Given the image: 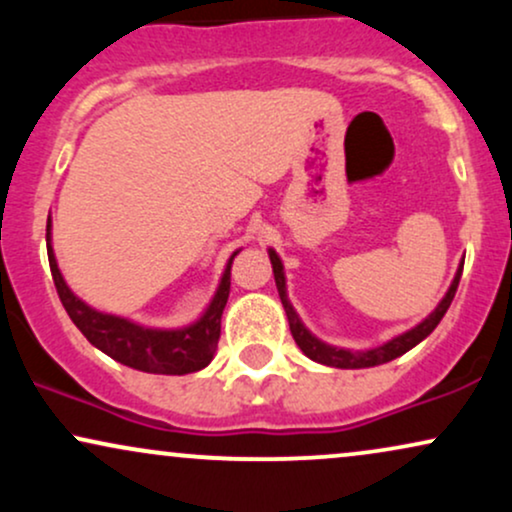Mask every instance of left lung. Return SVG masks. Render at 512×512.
I'll return each mask as SVG.
<instances>
[{
    "label": "left lung",
    "mask_w": 512,
    "mask_h": 512,
    "mask_svg": "<svg viewBox=\"0 0 512 512\" xmlns=\"http://www.w3.org/2000/svg\"><path fill=\"white\" fill-rule=\"evenodd\" d=\"M269 252V262H272V272H274V281H276V291H279V298H281V305H284L286 310V317H289V327H291V334L293 339H296V344L301 346V351L305 356L310 358V361L315 363H322V366H332V368H373V366H383L387 361H395L402 354H407L409 349H414L416 344H421L424 339L431 334L433 330L438 327V322L443 320V315L448 313L452 298H455V291H457V284H460V276H462V267H464V260L460 262V267H457L455 276H452V284L450 289L445 291V296L440 298V303L436 305V310H433L431 315H426L424 320L419 322V325H414L411 330L397 334V337L387 339L385 344L380 346H373V349H344V346H334V344H327L322 342L320 337H315L313 332L308 330V327L303 325L301 315L296 313V308H293V303L289 301V291H286V272H284V262H281V257L276 255L274 248H267Z\"/></svg>",
    "instance_id": "8db88e82"
}]
</instances>
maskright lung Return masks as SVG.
Instances as JSON below:
<instances>
[{"label": "right lung", "instance_id": "right-lung-1", "mask_svg": "<svg viewBox=\"0 0 512 512\" xmlns=\"http://www.w3.org/2000/svg\"><path fill=\"white\" fill-rule=\"evenodd\" d=\"M48 260L60 301L81 334L103 354L134 370L156 375H187L207 368L216 354L221 334V315L231 291V264L240 250L228 257L214 296L195 322L182 327H149L129 317L103 313L81 301L69 289L52 250V219L48 216Z\"/></svg>", "mask_w": 512, "mask_h": 512}]
</instances>
